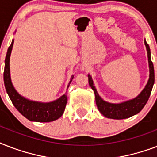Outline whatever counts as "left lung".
Returning <instances> with one entry per match:
<instances>
[{"label": "left lung", "mask_w": 157, "mask_h": 157, "mask_svg": "<svg viewBox=\"0 0 157 157\" xmlns=\"http://www.w3.org/2000/svg\"><path fill=\"white\" fill-rule=\"evenodd\" d=\"M145 45L147 50V57H148L149 68H150V76H149V80L147 81V84L142 91L138 97H136L134 99L126 101L124 103H109L103 100L101 97L98 95L97 93L95 87L94 86L93 80L91 78L90 75H88L89 77V84L95 94V102L96 105L98 107V109L99 112L107 118L116 120H121L129 118V117L134 116V115L139 113L144 106L146 105L147 102L148 100L149 97L151 95V90L153 87L154 82H155V73H154V67L153 63L151 59V51H150V47L148 44L144 41Z\"/></svg>", "instance_id": "obj_1"}]
</instances>
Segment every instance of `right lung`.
Returning <instances> with one entry per match:
<instances>
[{"label": "right lung", "mask_w": 157, "mask_h": 157, "mask_svg": "<svg viewBox=\"0 0 157 157\" xmlns=\"http://www.w3.org/2000/svg\"><path fill=\"white\" fill-rule=\"evenodd\" d=\"M13 44V40H12V43L7 50L6 60H5V70H4V83L6 86V92L8 94L12 103L23 117H25L31 121L50 122L59 119L63 114L64 110L66 107L67 102V97L66 94H63L59 99L54 102L44 103L26 99L20 94H18L17 91L14 90L13 85L11 83L10 75V57ZM72 79L73 76H71L69 85L71 84ZM69 85L67 87H69Z\"/></svg>", "instance_id": "right-lung-1"}]
</instances>
